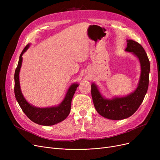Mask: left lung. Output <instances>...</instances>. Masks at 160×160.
<instances>
[{
    "mask_svg": "<svg viewBox=\"0 0 160 160\" xmlns=\"http://www.w3.org/2000/svg\"><path fill=\"white\" fill-rule=\"evenodd\" d=\"M127 41L125 51L138 58L140 63L141 74L136 89L126 96L108 98L101 94L95 83H91V96L97 112L111 120H122L132 115L141 104L148 87L150 62L145 50L135 41L127 39Z\"/></svg>",
    "mask_w": 160,
    "mask_h": 160,
    "instance_id": "left-lung-1",
    "label": "left lung"
}]
</instances>
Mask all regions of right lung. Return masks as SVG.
<instances>
[{"mask_svg":"<svg viewBox=\"0 0 160 160\" xmlns=\"http://www.w3.org/2000/svg\"><path fill=\"white\" fill-rule=\"evenodd\" d=\"M30 45V43L28 44L23 49L15 71V96L22 112L32 121L40 125L52 126L63 121L69 115L71 112L72 99L79 84L77 83L71 84L67 90L62 102L58 106L39 108L30 104L22 93L19 82V72L22 62V56L28 49Z\"/></svg>","mask_w":160,"mask_h":160,"instance_id":"1","label":"right lung"}]
</instances>
